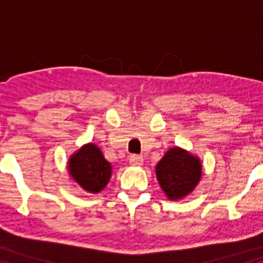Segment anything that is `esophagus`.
I'll list each match as a JSON object with an SVG mask.
<instances>
[{"label":"esophagus","instance_id":"esophagus-1","mask_svg":"<svg viewBox=\"0 0 263 263\" xmlns=\"http://www.w3.org/2000/svg\"><path fill=\"white\" fill-rule=\"evenodd\" d=\"M129 163H131L132 165H142V163H143V158L138 155H131L129 156Z\"/></svg>","mask_w":263,"mask_h":263}]
</instances>
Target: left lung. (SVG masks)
<instances>
[{
	"label": "left lung",
	"mask_w": 263,
	"mask_h": 263,
	"mask_svg": "<svg viewBox=\"0 0 263 263\" xmlns=\"http://www.w3.org/2000/svg\"><path fill=\"white\" fill-rule=\"evenodd\" d=\"M157 179L170 199H180L197 186L201 176L200 161L186 151L172 148L156 167Z\"/></svg>",
	"instance_id": "8db88e82"
}]
</instances>
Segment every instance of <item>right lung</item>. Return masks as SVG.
Wrapping results in <instances>:
<instances>
[{
  "label": "right lung",
  "instance_id": "add662e5",
  "mask_svg": "<svg viewBox=\"0 0 263 263\" xmlns=\"http://www.w3.org/2000/svg\"><path fill=\"white\" fill-rule=\"evenodd\" d=\"M69 172L75 182L86 192L98 193L106 186L111 165L95 144H86L69 161Z\"/></svg>",
  "mask_w": 263,
  "mask_h": 263
}]
</instances>
